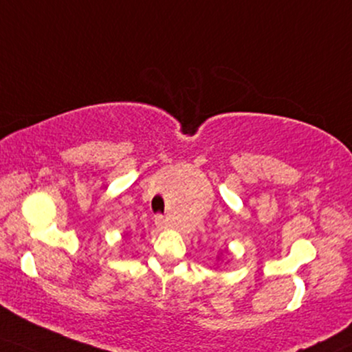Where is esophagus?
<instances>
[{"mask_svg":"<svg viewBox=\"0 0 352 352\" xmlns=\"http://www.w3.org/2000/svg\"><path fill=\"white\" fill-rule=\"evenodd\" d=\"M154 222H155V226H157V228H159V229H166V228H167V224H168V222H167V219H166V217H164V216H161V214H157V216H155V219H154Z\"/></svg>","mask_w":352,"mask_h":352,"instance_id":"esophagus-1","label":"esophagus"}]
</instances>
